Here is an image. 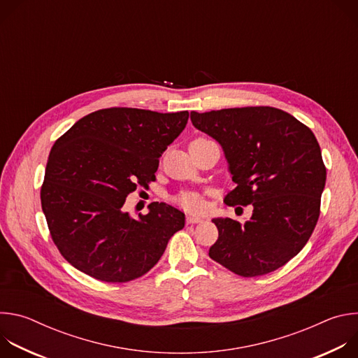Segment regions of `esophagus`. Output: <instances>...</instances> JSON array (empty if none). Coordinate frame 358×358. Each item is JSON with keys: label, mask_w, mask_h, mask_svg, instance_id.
Wrapping results in <instances>:
<instances>
[{"label": "esophagus", "mask_w": 358, "mask_h": 358, "mask_svg": "<svg viewBox=\"0 0 358 358\" xmlns=\"http://www.w3.org/2000/svg\"><path fill=\"white\" fill-rule=\"evenodd\" d=\"M198 222H202V218L198 217V215H188L187 217V224H198Z\"/></svg>", "instance_id": "1"}]
</instances>
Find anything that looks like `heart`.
<instances>
[{
    "mask_svg": "<svg viewBox=\"0 0 358 358\" xmlns=\"http://www.w3.org/2000/svg\"><path fill=\"white\" fill-rule=\"evenodd\" d=\"M177 202L185 210L191 211H199L203 208V201L198 194L194 192H184L177 196Z\"/></svg>",
    "mask_w": 358,
    "mask_h": 358,
    "instance_id": "1",
    "label": "heart"
}]
</instances>
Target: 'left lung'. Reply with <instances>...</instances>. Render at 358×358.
<instances>
[{
	"label": "left lung",
	"instance_id": "obj_1",
	"mask_svg": "<svg viewBox=\"0 0 358 358\" xmlns=\"http://www.w3.org/2000/svg\"><path fill=\"white\" fill-rule=\"evenodd\" d=\"M195 129L220 143L236 187L227 206H249L245 224L214 218L218 239L210 258L253 278L276 271L308 243L320 215L326 167L313 131L269 108L191 112Z\"/></svg>",
	"mask_w": 358,
	"mask_h": 358
}]
</instances>
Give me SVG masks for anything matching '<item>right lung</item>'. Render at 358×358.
Returning a JSON list of instances; mask_svg holds the SVG:
<instances>
[{
	"instance_id": "add662e5",
	"label": "right lung",
	"mask_w": 358,
	"mask_h": 358,
	"mask_svg": "<svg viewBox=\"0 0 358 358\" xmlns=\"http://www.w3.org/2000/svg\"><path fill=\"white\" fill-rule=\"evenodd\" d=\"M188 112L110 108L78 120L49 152L41 203L62 257L101 282L123 283L155 266L185 215L152 202L147 215L123 211L137 185L155 181L159 159Z\"/></svg>"
}]
</instances>
